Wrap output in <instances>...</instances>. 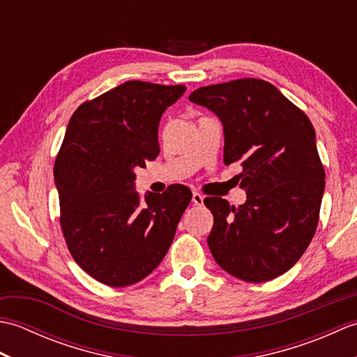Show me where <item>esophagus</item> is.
<instances>
[{"label": "esophagus", "mask_w": 357, "mask_h": 357, "mask_svg": "<svg viewBox=\"0 0 357 357\" xmlns=\"http://www.w3.org/2000/svg\"><path fill=\"white\" fill-rule=\"evenodd\" d=\"M192 201H193L195 206H202V204H204V196L195 192V193L192 195Z\"/></svg>", "instance_id": "esophagus-1"}]
</instances>
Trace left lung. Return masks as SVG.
<instances>
[{
    "label": "left lung",
    "instance_id": "8db88e82",
    "mask_svg": "<svg viewBox=\"0 0 357 357\" xmlns=\"http://www.w3.org/2000/svg\"><path fill=\"white\" fill-rule=\"evenodd\" d=\"M224 127V162L239 161L247 201L206 198L213 213L207 244L219 267L247 282L271 280L312 242L325 172L310 119L267 81L245 78L201 87L188 96Z\"/></svg>",
    "mask_w": 357,
    "mask_h": 357
}]
</instances>
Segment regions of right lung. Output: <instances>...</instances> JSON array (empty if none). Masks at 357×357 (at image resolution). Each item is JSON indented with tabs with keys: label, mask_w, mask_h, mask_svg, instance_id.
Segmentation results:
<instances>
[{
	"label": "right lung",
	"mask_w": 357,
	"mask_h": 357,
	"mask_svg": "<svg viewBox=\"0 0 357 357\" xmlns=\"http://www.w3.org/2000/svg\"><path fill=\"white\" fill-rule=\"evenodd\" d=\"M185 86L126 81L81 104L67 126L53 169L69 252L87 275L110 287L139 282L173 242L192 201L187 187L135 190V169L159 155L162 113Z\"/></svg>",
	"instance_id": "add662e5"
}]
</instances>
